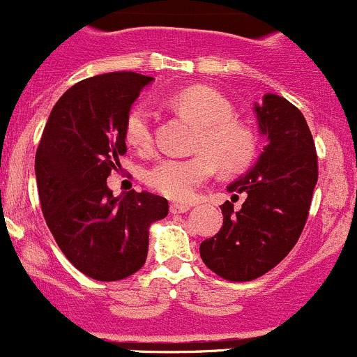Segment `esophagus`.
<instances>
[{
	"label": "esophagus",
	"instance_id": "obj_1",
	"mask_svg": "<svg viewBox=\"0 0 357 357\" xmlns=\"http://www.w3.org/2000/svg\"><path fill=\"white\" fill-rule=\"evenodd\" d=\"M190 209H192V206H188V204H171V213L172 214L188 213Z\"/></svg>",
	"mask_w": 357,
	"mask_h": 357
}]
</instances>
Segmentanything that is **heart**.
<instances>
[{"label": "heart", "instance_id": "1", "mask_svg": "<svg viewBox=\"0 0 357 357\" xmlns=\"http://www.w3.org/2000/svg\"><path fill=\"white\" fill-rule=\"evenodd\" d=\"M174 109L199 126L197 155L188 158H162L144 174L148 186L172 200H192L197 190L218 167L223 172L244 171L256 155L251 127L234 119V106L223 94L206 85L186 86L169 98ZM126 139L137 150H148L153 141L151 112L137 105L126 120Z\"/></svg>", "mask_w": 357, "mask_h": 357}]
</instances>
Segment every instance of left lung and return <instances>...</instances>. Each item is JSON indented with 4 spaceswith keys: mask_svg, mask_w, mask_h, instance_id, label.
I'll use <instances>...</instances> for the list:
<instances>
[{
    "mask_svg": "<svg viewBox=\"0 0 357 357\" xmlns=\"http://www.w3.org/2000/svg\"><path fill=\"white\" fill-rule=\"evenodd\" d=\"M266 139L258 160L227 190L245 193L238 211L221 206L223 227L200 244V258L227 281H252L272 271L298 241L317 183L312 134L296 106L266 92L252 105Z\"/></svg>",
    "mask_w": 357,
    "mask_h": 357,
    "instance_id": "left-lung-1",
    "label": "left lung"
}]
</instances>
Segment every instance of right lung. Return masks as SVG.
<instances>
[{"instance_id":"obj_1","label":"right lung","mask_w":357,"mask_h":357,"mask_svg":"<svg viewBox=\"0 0 357 357\" xmlns=\"http://www.w3.org/2000/svg\"><path fill=\"white\" fill-rule=\"evenodd\" d=\"M155 78L115 71L76 83L55 102L34 160L45 221L66 258L96 281L144 265L148 227L167 216L164 197L113 195L106 179L127 151L126 120Z\"/></svg>"}]
</instances>
